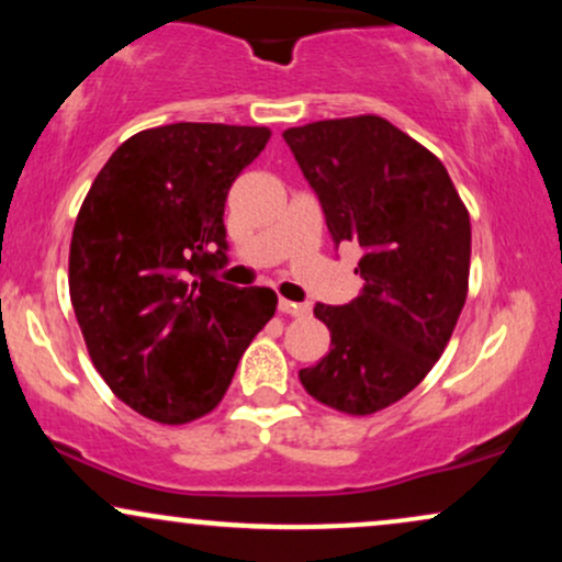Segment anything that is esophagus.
I'll use <instances>...</instances> for the list:
<instances>
[{
  "label": "esophagus",
  "instance_id": "obj_1",
  "mask_svg": "<svg viewBox=\"0 0 562 562\" xmlns=\"http://www.w3.org/2000/svg\"><path fill=\"white\" fill-rule=\"evenodd\" d=\"M277 308H280L282 314H288V317H306V314L312 312V306H308V303H295V301H288V299H280Z\"/></svg>",
  "mask_w": 562,
  "mask_h": 562
}]
</instances>
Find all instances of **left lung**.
Segmentation results:
<instances>
[{"label": "left lung", "mask_w": 562, "mask_h": 562, "mask_svg": "<svg viewBox=\"0 0 562 562\" xmlns=\"http://www.w3.org/2000/svg\"><path fill=\"white\" fill-rule=\"evenodd\" d=\"M335 243H353L362 290L314 306L330 351L299 372L308 396L375 415L423 383L447 348L470 277V214L428 147L380 115L285 128Z\"/></svg>", "instance_id": "obj_1"}]
</instances>
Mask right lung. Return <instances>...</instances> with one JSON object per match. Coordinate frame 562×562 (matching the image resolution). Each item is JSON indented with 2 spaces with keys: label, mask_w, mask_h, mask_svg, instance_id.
<instances>
[{
  "label": "right lung",
  "mask_w": 562,
  "mask_h": 562,
  "mask_svg": "<svg viewBox=\"0 0 562 562\" xmlns=\"http://www.w3.org/2000/svg\"><path fill=\"white\" fill-rule=\"evenodd\" d=\"M267 126L169 124L128 137L76 216L68 288L83 344L121 402L184 425L216 409L250 340L274 317L269 288H232L224 203L267 147Z\"/></svg>",
  "instance_id": "1"
}]
</instances>
